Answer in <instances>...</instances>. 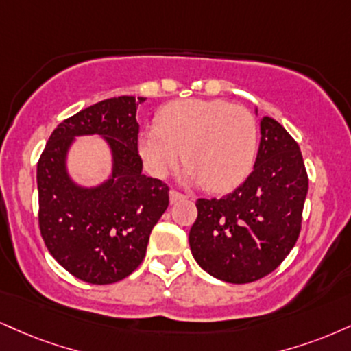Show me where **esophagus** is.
I'll use <instances>...</instances> for the list:
<instances>
[{
    "mask_svg": "<svg viewBox=\"0 0 351 351\" xmlns=\"http://www.w3.org/2000/svg\"><path fill=\"white\" fill-rule=\"evenodd\" d=\"M184 197H186V194L176 191V189H171V191H170V201H171V202L181 201V199H184Z\"/></svg>",
    "mask_w": 351,
    "mask_h": 351,
    "instance_id": "34e87169",
    "label": "esophagus"
}]
</instances>
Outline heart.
<instances>
[{
	"label": "heart",
	"instance_id": "obj_1",
	"mask_svg": "<svg viewBox=\"0 0 351 351\" xmlns=\"http://www.w3.org/2000/svg\"><path fill=\"white\" fill-rule=\"evenodd\" d=\"M258 143L253 114L223 99L175 101L143 129L138 150L150 175L163 178L183 158L186 175L209 191H226L250 171ZM185 152H183L182 150Z\"/></svg>",
	"mask_w": 351,
	"mask_h": 351
}]
</instances>
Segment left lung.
Wrapping results in <instances>:
<instances>
[{
    "label": "left lung",
    "mask_w": 351,
    "mask_h": 351,
    "mask_svg": "<svg viewBox=\"0 0 351 351\" xmlns=\"http://www.w3.org/2000/svg\"><path fill=\"white\" fill-rule=\"evenodd\" d=\"M255 167L221 199H197L189 247L217 280L253 282L274 271L298 242L309 178L298 142L278 121L261 119Z\"/></svg>",
    "instance_id": "obj_1"
}]
</instances>
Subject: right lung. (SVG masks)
Segmentation results:
<instances>
[{"mask_svg":"<svg viewBox=\"0 0 351 351\" xmlns=\"http://www.w3.org/2000/svg\"><path fill=\"white\" fill-rule=\"evenodd\" d=\"M143 98L116 96L62 121L37 162L39 229L50 255L91 285L129 276L145 258L150 232L170 202L167 183L142 173L138 122ZM98 133L113 150L111 180L84 190L66 175L64 155L75 134Z\"/></svg>","mask_w":351,"mask_h":351,"instance_id":"add662e5","label":"right lung"}]
</instances>
